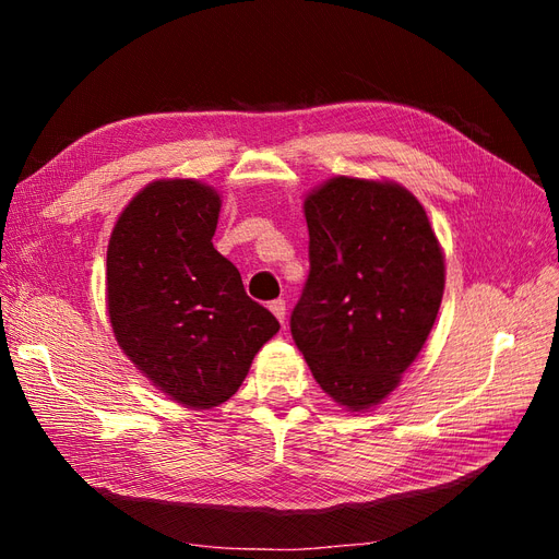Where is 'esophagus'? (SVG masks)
Instances as JSON below:
<instances>
[{
    "label": "esophagus",
    "mask_w": 559,
    "mask_h": 559,
    "mask_svg": "<svg viewBox=\"0 0 559 559\" xmlns=\"http://www.w3.org/2000/svg\"><path fill=\"white\" fill-rule=\"evenodd\" d=\"M270 312H273L275 317H277V321H280V324H284V319H286V302L282 300V298H277V300H273V302H270Z\"/></svg>",
    "instance_id": "1"
}]
</instances>
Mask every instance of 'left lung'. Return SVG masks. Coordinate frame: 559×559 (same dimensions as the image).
<instances>
[{"mask_svg":"<svg viewBox=\"0 0 559 559\" xmlns=\"http://www.w3.org/2000/svg\"><path fill=\"white\" fill-rule=\"evenodd\" d=\"M310 275L292 335L314 380L349 411L380 403L441 308L443 251L399 183L335 177L306 198Z\"/></svg>","mask_w":559,"mask_h":559,"instance_id":"1","label":"left lung"}]
</instances>
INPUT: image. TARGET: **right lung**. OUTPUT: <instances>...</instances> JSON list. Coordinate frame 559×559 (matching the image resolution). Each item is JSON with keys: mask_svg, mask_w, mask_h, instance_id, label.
<instances>
[{"mask_svg": "<svg viewBox=\"0 0 559 559\" xmlns=\"http://www.w3.org/2000/svg\"><path fill=\"white\" fill-rule=\"evenodd\" d=\"M218 207L205 183L154 181L118 216L107 249L118 345L167 396L198 411L238 392L253 354L280 331L212 245Z\"/></svg>", "mask_w": 559, "mask_h": 559, "instance_id": "add662e5", "label": "right lung"}]
</instances>
